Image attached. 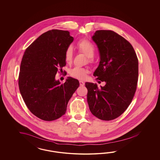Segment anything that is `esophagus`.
Listing matches in <instances>:
<instances>
[{
	"label": "esophagus",
	"mask_w": 160,
	"mask_h": 160,
	"mask_svg": "<svg viewBox=\"0 0 160 160\" xmlns=\"http://www.w3.org/2000/svg\"><path fill=\"white\" fill-rule=\"evenodd\" d=\"M79 82H80V86H84V82H83L82 81H80Z\"/></svg>",
	"instance_id": "esophagus-1"
}]
</instances>
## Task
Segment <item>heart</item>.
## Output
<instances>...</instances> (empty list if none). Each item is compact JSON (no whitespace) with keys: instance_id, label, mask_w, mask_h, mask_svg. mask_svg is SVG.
Returning <instances> with one entry per match:
<instances>
[{"instance_id":"heart-1","label":"heart","mask_w":160,"mask_h":160,"mask_svg":"<svg viewBox=\"0 0 160 160\" xmlns=\"http://www.w3.org/2000/svg\"><path fill=\"white\" fill-rule=\"evenodd\" d=\"M78 51L84 54L88 58V62L92 63L93 61L92 57L95 53V47L92 43L86 39L80 40L78 43ZM73 48L71 46L68 47L65 51L64 60L66 63L70 64L73 60ZM88 70L86 68L75 67L70 70V74L72 77L80 80H82L86 77Z\"/></svg>"}]
</instances>
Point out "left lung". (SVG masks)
Listing matches in <instances>:
<instances>
[{
    "label": "left lung",
    "instance_id": "8db88e82",
    "mask_svg": "<svg viewBox=\"0 0 160 160\" xmlns=\"http://www.w3.org/2000/svg\"><path fill=\"white\" fill-rule=\"evenodd\" d=\"M92 39L100 56L93 75L106 84L98 88L96 83L86 82L87 102L94 116L110 121L121 116L131 103L138 82V60L131 44L112 30H97Z\"/></svg>",
    "mask_w": 160,
    "mask_h": 160
}]
</instances>
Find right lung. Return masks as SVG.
<instances>
[{"instance_id":"1","label":"right lung","mask_w":160,"mask_h":160,"mask_svg":"<svg viewBox=\"0 0 160 160\" xmlns=\"http://www.w3.org/2000/svg\"><path fill=\"white\" fill-rule=\"evenodd\" d=\"M70 32L53 29L40 35L26 49L19 76L20 92L30 112L44 121L63 116L68 102L79 86L77 79L68 77L61 84L55 79L65 66V51L73 42Z\"/></svg>"}]
</instances>
